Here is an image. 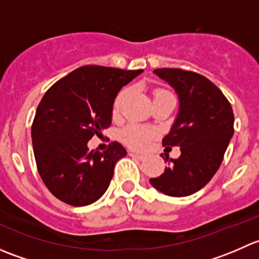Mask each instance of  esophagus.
I'll use <instances>...</instances> for the list:
<instances>
[{
  "mask_svg": "<svg viewBox=\"0 0 259 259\" xmlns=\"http://www.w3.org/2000/svg\"><path fill=\"white\" fill-rule=\"evenodd\" d=\"M130 156H133V158L139 159V160H144V159H145V156H144V155H142V154L134 153V151H132V153H130Z\"/></svg>",
  "mask_w": 259,
  "mask_h": 259,
  "instance_id": "obj_1",
  "label": "esophagus"
}]
</instances>
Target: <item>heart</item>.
<instances>
[{
    "label": "heart",
    "mask_w": 259,
    "mask_h": 259,
    "mask_svg": "<svg viewBox=\"0 0 259 259\" xmlns=\"http://www.w3.org/2000/svg\"><path fill=\"white\" fill-rule=\"evenodd\" d=\"M168 95H171V94L168 93V91L159 90V91H156L154 98H158V96H168ZM122 96H124V91L119 94L116 101H115V110H116V109L120 106ZM150 137H151V132H149V130H146V129H144V127L139 126V125H135V124H132V125H129L127 127H125L121 133L122 140H124L125 143H127L129 145L134 146V148H138V149L144 148V146L148 144Z\"/></svg>",
    "instance_id": "1"
}]
</instances>
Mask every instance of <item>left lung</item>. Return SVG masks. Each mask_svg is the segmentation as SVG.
Instances as JSON below:
<instances>
[{
	"instance_id": "1",
	"label": "left lung",
	"mask_w": 259,
	"mask_h": 259,
	"mask_svg": "<svg viewBox=\"0 0 259 259\" xmlns=\"http://www.w3.org/2000/svg\"><path fill=\"white\" fill-rule=\"evenodd\" d=\"M154 74L178 95V114L163 145L180 146V156L168 155L170 165L150 184L163 194L187 197L205 187L221 166L234 133L233 110L223 93L202 75L182 69H156Z\"/></svg>"
}]
</instances>
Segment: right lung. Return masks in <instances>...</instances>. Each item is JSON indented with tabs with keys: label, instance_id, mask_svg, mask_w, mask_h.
Listing matches in <instances>:
<instances>
[{
	"label": "right lung",
	"instance_id": "obj_1",
	"mask_svg": "<svg viewBox=\"0 0 259 259\" xmlns=\"http://www.w3.org/2000/svg\"><path fill=\"white\" fill-rule=\"evenodd\" d=\"M142 72L82 66L46 91L36 110L31 137L41 179L57 199L83 207L106 192L115 164L126 150L114 142L100 153L90 150L88 142L110 126L117 93Z\"/></svg>",
	"mask_w": 259,
	"mask_h": 259
}]
</instances>
